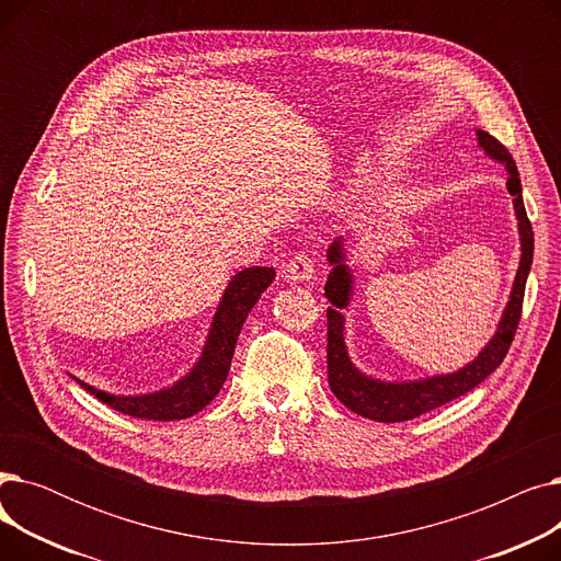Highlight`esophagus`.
<instances>
[{"label":"esophagus","mask_w":561,"mask_h":561,"mask_svg":"<svg viewBox=\"0 0 561 561\" xmlns=\"http://www.w3.org/2000/svg\"><path fill=\"white\" fill-rule=\"evenodd\" d=\"M313 275V261L307 254H296L286 263V277L293 282H307Z\"/></svg>","instance_id":"34e87169"}]
</instances>
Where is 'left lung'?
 <instances>
[{
  "label": "left lung",
  "mask_w": 561,
  "mask_h": 561,
  "mask_svg": "<svg viewBox=\"0 0 561 561\" xmlns=\"http://www.w3.org/2000/svg\"><path fill=\"white\" fill-rule=\"evenodd\" d=\"M478 142L493 161L503 163L507 168V174H510L507 191L510 195H514V211H516L518 233H520V263H518V273L510 293V302L503 311V318L497 322V330L473 362L466 364L457 373L434 375V377L411 379V381H385L362 373L355 364L350 362L347 347H345V334H343L345 318L341 309L350 305L352 284H355V277H352L350 268L345 265L343 236H339L328 250V261L332 265V273L325 284V298L332 302V307L328 309L330 389L347 409H352L355 414L364 419H370L377 423H402V421L416 419L421 414H427V411L468 393L470 389H476L480 381H484L500 364H503L507 350L514 341L518 320H520V309H523L525 282L529 275V265H533L535 233L525 214L520 176L512 154L505 150L503 142H497L491 134L482 129L478 131Z\"/></svg>",
  "instance_id": "left-lung-1"
}]
</instances>
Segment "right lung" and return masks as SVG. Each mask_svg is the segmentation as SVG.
<instances>
[{"mask_svg":"<svg viewBox=\"0 0 561 561\" xmlns=\"http://www.w3.org/2000/svg\"><path fill=\"white\" fill-rule=\"evenodd\" d=\"M273 279L275 268H261V265H252V268H245L231 277L214 313L202 357L193 370L180 381H174L172 387L145 396H113L85 385V381L77 377L75 379L88 393L134 419L182 421L197 414L220 393L229 375L233 347L243 330V322L261 298V293L273 284Z\"/></svg>","mask_w":561,"mask_h":561,"instance_id":"add662e5","label":"right lung"}]
</instances>
